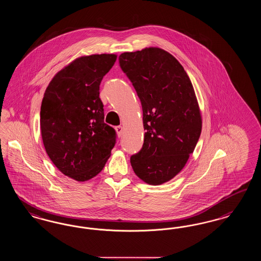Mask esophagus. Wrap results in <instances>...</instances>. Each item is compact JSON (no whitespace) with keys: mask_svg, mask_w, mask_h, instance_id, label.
<instances>
[{"mask_svg":"<svg viewBox=\"0 0 261 261\" xmlns=\"http://www.w3.org/2000/svg\"><path fill=\"white\" fill-rule=\"evenodd\" d=\"M115 131H116L118 137H120V136L123 134V127L122 126H116L115 127Z\"/></svg>","mask_w":261,"mask_h":261,"instance_id":"obj_1","label":"esophagus"}]
</instances>
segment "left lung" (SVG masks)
<instances>
[{
	"mask_svg": "<svg viewBox=\"0 0 261 261\" xmlns=\"http://www.w3.org/2000/svg\"><path fill=\"white\" fill-rule=\"evenodd\" d=\"M143 108L145 140L130 158L136 175L150 186L171 180L198 142L202 115L191 81L180 63L159 47L119 55Z\"/></svg>",
	"mask_w": 261,
	"mask_h": 261,
	"instance_id": "8db88e82",
	"label": "left lung"
}]
</instances>
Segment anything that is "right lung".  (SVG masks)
<instances>
[{"mask_svg":"<svg viewBox=\"0 0 261 261\" xmlns=\"http://www.w3.org/2000/svg\"><path fill=\"white\" fill-rule=\"evenodd\" d=\"M116 54L77 57L56 73L41 107L42 143L53 164L76 181L96 177L115 144V129L104 122L100 84Z\"/></svg>","mask_w":261,"mask_h":261,"instance_id":"obj_1","label":"right lung"}]
</instances>
